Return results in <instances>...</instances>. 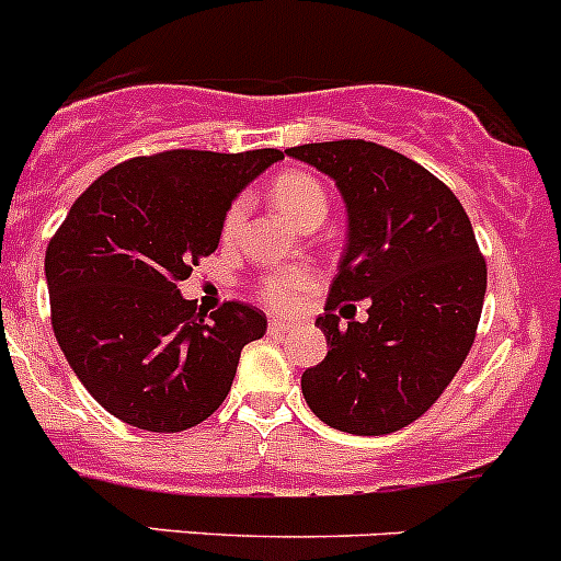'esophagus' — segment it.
I'll list each match as a JSON object with an SVG mask.
<instances>
[{
  "instance_id": "1",
  "label": "esophagus",
  "mask_w": 561,
  "mask_h": 561,
  "mask_svg": "<svg viewBox=\"0 0 561 561\" xmlns=\"http://www.w3.org/2000/svg\"><path fill=\"white\" fill-rule=\"evenodd\" d=\"M287 329H290V323L282 321V318H271V323H268V334H274V337H282V334H285Z\"/></svg>"
}]
</instances>
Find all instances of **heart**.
Here are the masks:
<instances>
[{
  "label": "heart",
  "mask_w": 561,
  "mask_h": 561,
  "mask_svg": "<svg viewBox=\"0 0 561 561\" xmlns=\"http://www.w3.org/2000/svg\"><path fill=\"white\" fill-rule=\"evenodd\" d=\"M271 198L282 209V216L296 227L323 221L327 216V193H323L321 182L310 174L287 171V174L276 176L271 185ZM240 218H243V202L232 204V209L227 213V234L234 232ZM316 271L305 268V265H287L260 282V298L274 310H293L316 287Z\"/></svg>",
  "instance_id": "heart-1"
}]
</instances>
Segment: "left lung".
<instances>
[{
    "mask_svg": "<svg viewBox=\"0 0 561 561\" xmlns=\"http://www.w3.org/2000/svg\"><path fill=\"white\" fill-rule=\"evenodd\" d=\"M327 174L345 204V238L327 312V357L301 376L305 401L337 432L379 437L423 415L473 345L486 265L459 198L410 157L368 140L285 149ZM369 321L343 330L345 300ZM340 309L339 317L333 310Z\"/></svg>",
    "mask_w": 561,
    "mask_h": 561,
    "instance_id": "left-lung-1",
    "label": "left lung"
}]
</instances>
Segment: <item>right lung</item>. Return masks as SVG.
<instances>
[{
  "instance_id": "obj_1",
  "label": "right lung",
  "mask_w": 561,
  "mask_h": 561,
  "mask_svg": "<svg viewBox=\"0 0 561 561\" xmlns=\"http://www.w3.org/2000/svg\"><path fill=\"white\" fill-rule=\"evenodd\" d=\"M279 160L276 149L135 157L68 209L44 263L51 329L110 415L171 434L224 404L243 345L268 321L240 301L204 321L176 285L218 249L240 191Z\"/></svg>"
}]
</instances>
